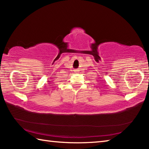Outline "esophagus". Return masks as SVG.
I'll return each instance as SVG.
<instances>
[{
  "mask_svg": "<svg viewBox=\"0 0 149 149\" xmlns=\"http://www.w3.org/2000/svg\"><path fill=\"white\" fill-rule=\"evenodd\" d=\"M74 71H75V72H78V71H79V70H75Z\"/></svg>",
  "mask_w": 149,
  "mask_h": 149,
  "instance_id": "1",
  "label": "esophagus"
}]
</instances>
